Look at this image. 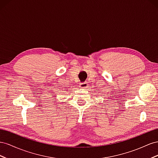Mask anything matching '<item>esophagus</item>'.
<instances>
[{"mask_svg": "<svg viewBox=\"0 0 158 158\" xmlns=\"http://www.w3.org/2000/svg\"><path fill=\"white\" fill-rule=\"evenodd\" d=\"M79 86L81 88H86L88 86V83L87 82H84V83H80Z\"/></svg>", "mask_w": 158, "mask_h": 158, "instance_id": "1", "label": "esophagus"}]
</instances>
